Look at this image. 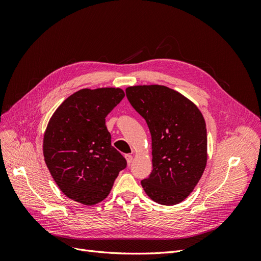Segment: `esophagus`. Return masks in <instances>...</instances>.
I'll return each instance as SVG.
<instances>
[{"instance_id": "esophagus-1", "label": "esophagus", "mask_w": 261, "mask_h": 261, "mask_svg": "<svg viewBox=\"0 0 261 261\" xmlns=\"http://www.w3.org/2000/svg\"><path fill=\"white\" fill-rule=\"evenodd\" d=\"M126 158V161H127V164L130 165V163L133 162V155L132 154H125Z\"/></svg>"}]
</instances>
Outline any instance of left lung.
<instances>
[{
  "label": "left lung",
  "mask_w": 261,
  "mask_h": 261,
  "mask_svg": "<svg viewBox=\"0 0 261 261\" xmlns=\"http://www.w3.org/2000/svg\"><path fill=\"white\" fill-rule=\"evenodd\" d=\"M126 97L151 134L153 169L141 186L158 203L171 206L183 201L207 163V128L201 112L165 86L128 87Z\"/></svg>",
  "instance_id": "1"
}]
</instances>
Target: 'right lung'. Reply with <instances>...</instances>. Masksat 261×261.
Listing matches in <instances>:
<instances>
[{"label":"right lung","mask_w":261,"mask_h":261,"mask_svg":"<svg viewBox=\"0 0 261 261\" xmlns=\"http://www.w3.org/2000/svg\"><path fill=\"white\" fill-rule=\"evenodd\" d=\"M125 93L120 88L82 89L57 109L43 137V155L55 183L87 206L107 198L125 158L111 145L106 117Z\"/></svg>","instance_id":"1"}]
</instances>
